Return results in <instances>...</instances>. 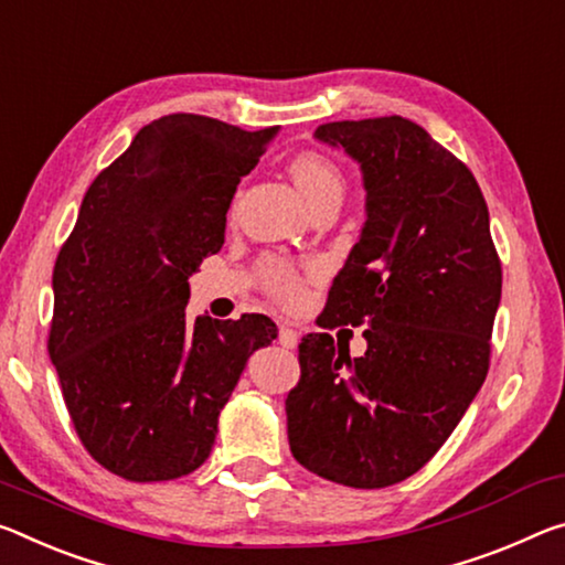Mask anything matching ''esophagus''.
I'll use <instances>...</instances> for the list:
<instances>
[{"mask_svg": "<svg viewBox=\"0 0 565 565\" xmlns=\"http://www.w3.org/2000/svg\"><path fill=\"white\" fill-rule=\"evenodd\" d=\"M279 344L286 349H294L299 344V331L291 329L289 324H281L279 327Z\"/></svg>", "mask_w": 565, "mask_h": 565, "instance_id": "34e87169", "label": "esophagus"}]
</instances>
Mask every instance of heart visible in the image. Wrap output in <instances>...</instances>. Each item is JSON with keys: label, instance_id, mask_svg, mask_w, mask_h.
<instances>
[{"label": "heart", "instance_id": "b5f03b06", "mask_svg": "<svg viewBox=\"0 0 565 565\" xmlns=\"http://www.w3.org/2000/svg\"><path fill=\"white\" fill-rule=\"evenodd\" d=\"M289 173L294 178V183L299 185L303 199L311 205V211L327 201H342L344 175L334 160L327 158L324 153L301 150V153L289 160ZM258 276H262L264 289L271 294L274 299H279L284 303H297L301 299L303 284L299 279V274L284 262L268 258V262H264L262 268H258Z\"/></svg>", "mask_w": 565, "mask_h": 565}]
</instances>
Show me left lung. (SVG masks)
<instances>
[{"mask_svg":"<svg viewBox=\"0 0 565 565\" xmlns=\"http://www.w3.org/2000/svg\"><path fill=\"white\" fill-rule=\"evenodd\" d=\"M317 138L342 146L366 188L319 327H366V352L303 337L286 429L319 478L387 488L433 460L486 382L503 268L476 175L417 122H324Z\"/></svg>","mask_w":565,"mask_h":565,"instance_id":"8db88e82","label":"left lung"}]
</instances>
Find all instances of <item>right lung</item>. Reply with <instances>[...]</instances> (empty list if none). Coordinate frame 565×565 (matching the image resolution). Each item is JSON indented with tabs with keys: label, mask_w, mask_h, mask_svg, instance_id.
Wrapping results in <instances>:
<instances>
[{
	"label": "right lung",
	"mask_w": 565,
	"mask_h": 565,
	"mask_svg": "<svg viewBox=\"0 0 565 565\" xmlns=\"http://www.w3.org/2000/svg\"><path fill=\"white\" fill-rule=\"evenodd\" d=\"M276 128L175 113L138 130L87 188L62 244L47 352L79 443L130 482L201 468L264 315L185 321L188 276L218 254L241 178Z\"/></svg>",
	"instance_id": "obj_1"
}]
</instances>
